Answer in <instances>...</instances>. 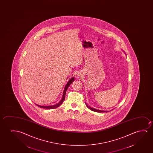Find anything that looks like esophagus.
Instances as JSON below:
<instances>
[{
	"label": "esophagus",
	"instance_id": "1",
	"mask_svg": "<svg viewBox=\"0 0 153 153\" xmlns=\"http://www.w3.org/2000/svg\"><path fill=\"white\" fill-rule=\"evenodd\" d=\"M78 76H80V75H78Z\"/></svg>",
	"mask_w": 153,
	"mask_h": 153
}]
</instances>
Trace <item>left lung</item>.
I'll return each mask as SVG.
<instances>
[{
    "mask_svg": "<svg viewBox=\"0 0 153 153\" xmlns=\"http://www.w3.org/2000/svg\"><path fill=\"white\" fill-rule=\"evenodd\" d=\"M85 103H86V106L88 107V108H89V109H90V110H91V111H94V112H109V111H103V110H100L94 109V108H91V107H90V106H89L86 102H85Z\"/></svg>",
    "mask_w": 153,
    "mask_h": 153,
    "instance_id": "1",
    "label": "left lung"
}]
</instances>
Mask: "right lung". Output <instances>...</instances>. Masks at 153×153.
Returning a JSON list of instances; mask_svg holds the SVG:
<instances>
[{"label": "right lung", "instance_id": "obj_1", "mask_svg": "<svg viewBox=\"0 0 153 153\" xmlns=\"http://www.w3.org/2000/svg\"><path fill=\"white\" fill-rule=\"evenodd\" d=\"M75 80V78L72 77L68 80V82H67V84H66L64 90H63V95L62 97V99H61V100L58 103H57L56 105H36L38 106V107H40L41 108H44V109H55V108H56L57 107H59L60 105H62V103L63 102V101H64L65 98V94H66V92L67 91V88H68L69 85L74 81Z\"/></svg>", "mask_w": 153, "mask_h": 153}]
</instances>
